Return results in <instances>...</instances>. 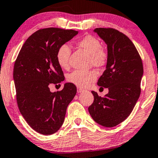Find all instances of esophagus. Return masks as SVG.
<instances>
[{
    "instance_id": "34e87169",
    "label": "esophagus",
    "mask_w": 158,
    "mask_h": 158,
    "mask_svg": "<svg viewBox=\"0 0 158 158\" xmlns=\"http://www.w3.org/2000/svg\"><path fill=\"white\" fill-rule=\"evenodd\" d=\"M83 91H84V90L81 89V88H77V93H78V94H81V93H83Z\"/></svg>"
}]
</instances>
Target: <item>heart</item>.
I'll list each match as a JSON object with an SVG mask.
<instances>
[{
	"label": "heart",
	"mask_w": 158,
	"mask_h": 158,
	"mask_svg": "<svg viewBox=\"0 0 158 158\" xmlns=\"http://www.w3.org/2000/svg\"><path fill=\"white\" fill-rule=\"evenodd\" d=\"M77 45L90 55V64L97 68H102L106 64L109 55L106 49L101 47L98 39L87 35L77 42ZM70 48L68 44H62L58 48L56 59L62 68H68L70 56ZM97 74L95 71L75 70L68 75V81L79 88H87L96 81Z\"/></svg>",
	"instance_id": "obj_1"
}]
</instances>
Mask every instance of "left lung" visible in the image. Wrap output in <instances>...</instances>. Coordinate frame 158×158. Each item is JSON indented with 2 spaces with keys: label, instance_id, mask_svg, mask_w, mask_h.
<instances>
[{
  "label": "left lung",
  "instance_id": "8db88e82",
  "mask_svg": "<svg viewBox=\"0 0 158 158\" xmlns=\"http://www.w3.org/2000/svg\"><path fill=\"white\" fill-rule=\"evenodd\" d=\"M107 44L108 62L97 84L107 88L109 93L99 96L93 90L94 103L88 111L101 126L113 127L126 119L140 96L143 75L142 59L128 36L112 28L94 30Z\"/></svg>",
  "mask_w": 158,
  "mask_h": 158
}]
</instances>
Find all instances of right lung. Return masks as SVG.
<instances>
[{"label": "right lung", "mask_w": 158, "mask_h": 158, "mask_svg": "<svg viewBox=\"0 0 158 158\" xmlns=\"http://www.w3.org/2000/svg\"><path fill=\"white\" fill-rule=\"evenodd\" d=\"M77 33L60 28L38 30L27 39L15 61L14 80L19 111L28 124L42 135L59 130L68 106L76 94V86L71 83L54 93L49 85H60L64 80L56 54Z\"/></svg>", "instance_id": "add662e5"}]
</instances>
